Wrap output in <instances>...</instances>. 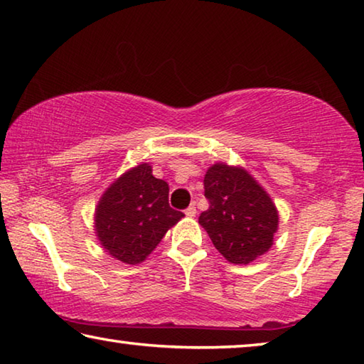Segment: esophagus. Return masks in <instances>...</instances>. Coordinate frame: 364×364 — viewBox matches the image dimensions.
Segmentation results:
<instances>
[{
  "instance_id": "1",
  "label": "esophagus",
  "mask_w": 364,
  "mask_h": 364,
  "mask_svg": "<svg viewBox=\"0 0 364 364\" xmlns=\"http://www.w3.org/2000/svg\"><path fill=\"white\" fill-rule=\"evenodd\" d=\"M184 213H186L188 217H191V218L196 217V205H194V204L189 205V207L186 208V210H184Z\"/></svg>"
}]
</instances>
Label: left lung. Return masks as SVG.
<instances>
[{
    "label": "left lung",
    "instance_id": "left-lung-1",
    "mask_svg": "<svg viewBox=\"0 0 364 364\" xmlns=\"http://www.w3.org/2000/svg\"><path fill=\"white\" fill-rule=\"evenodd\" d=\"M204 189L210 205L199 223L228 262L247 264L273 245L278 212L247 171L213 165L205 173Z\"/></svg>",
    "mask_w": 364,
    "mask_h": 364
}]
</instances>
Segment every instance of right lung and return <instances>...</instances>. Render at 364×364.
<instances>
[{
	"mask_svg": "<svg viewBox=\"0 0 364 364\" xmlns=\"http://www.w3.org/2000/svg\"><path fill=\"white\" fill-rule=\"evenodd\" d=\"M184 217L168 204V184L141 164L120 176L96 208V234L117 260L136 264L156 249L168 228Z\"/></svg>",
	"mask_w": 364,
	"mask_h": 364,
	"instance_id": "right-lung-1",
	"label": "right lung"
}]
</instances>
